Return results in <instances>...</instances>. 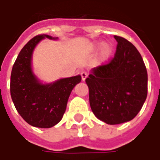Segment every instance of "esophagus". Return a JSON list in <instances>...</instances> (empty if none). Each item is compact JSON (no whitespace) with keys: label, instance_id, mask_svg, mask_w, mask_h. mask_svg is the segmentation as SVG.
I'll return each instance as SVG.
<instances>
[{"label":"esophagus","instance_id":"esophagus-1","mask_svg":"<svg viewBox=\"0 0 160 160\" xmlns=\"http://www.w3.org/2000/svg\"><path fill=\"white\" fill-rule=\"evenodd\" d=\"M80 74H81V79H82V80H83V81H85V80H86V79L87 78V76H88V73H87V72H85V71H82Z\"/></svg>","mask_w":160,"mask_h":160}]
</instances>
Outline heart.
Here are the masks:
<instances>
[{
	"mask_svg": "<svg viewBox=\"0 0 160 160\" xmlns=\"http://www.w3.org/2000/svg\"><path fill=\"white\" fill-rule=\"evenodd\" d=\"M100 49V58L103 61H105L110 58V56L112 54V45L109 42H93L91 46V50L92 51H97Z\"/></svg>",
	"mask_w": 160,
	"mask_h": 160,
	"instance_id": "obj_1",
	"label": "heart"
}]
</instances>
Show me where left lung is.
<instances>
[{
  "instance_id": "left-lung-1",
  "label": "left lung",
  "mask_w": 160,
  "mask_h": 160,
  "mask_svg": "<svg viewBox=\"0 0 160 160\" xmlns=\"http://www.w3.org/2000/svg\"><path fill=\"white\" fill-rule=\"evenodd\" d=\"M114 38L118 42L114 58L93 68L86 79L92 111L111 125L135 118L148 95V72L141 54L125 38Z\"/></svg>"
}]
</instances>
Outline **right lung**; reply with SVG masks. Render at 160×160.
Masks as SVG:
<instances>
[{
    "mask_svg": "<svg viewBox=\"0 0 160 160\" xmlns=\"http://www.w3.org/2000/svg\"><path fill=\"white\" fill-rule=\"evenodd\" d=\"M58 38L42 34L33 38L20 50L12 67L11 98L16 110L27 123L48 128L62 120L73 87L81 81L80 74L42 83L32 69L33 51L42 39Z\"/></svg>",
    "mask_w": 160,
    "mask_h": 160,
    "instance_id": "right-lung-1",
    "label": "right lung"
}]
</instances>
